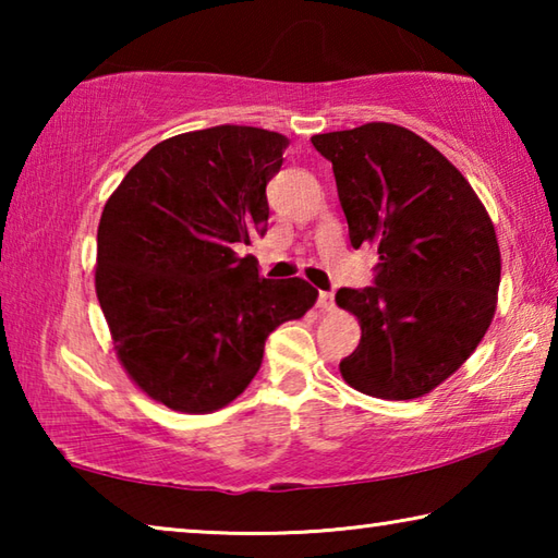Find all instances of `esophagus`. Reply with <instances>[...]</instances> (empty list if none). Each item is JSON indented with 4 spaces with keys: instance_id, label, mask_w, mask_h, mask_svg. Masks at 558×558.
Listing matches in <instances>:
<instances>
[{
    "instance_id": "1",
    "label": "esophagus",
    "mask_w": 558,
    "mask_h": 558,
    "mask_svg": "<svg viewBox=\"0 0 558 558\" xmlns=\"http://www.w3.org/2000/svg\"><path fill=\"white\" fill-rule=\"evenodd\" d=\"M317 307L323 310V313H332V310H335V292H319Z\"/></svg>"
}]
</instances>
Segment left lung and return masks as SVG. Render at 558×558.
I'll list each match as a JSON object with an SVG mask.
<instances>
[{
  "label": "left lung",
  "instance_id": "left-lung-1",
  "mask_svg": "<svg viewBox=\"0 0 558 558\" xmlns=\"http://www.w3.org/2000/svg\"><path fill=\"white\" fill-rule=\"evenodd\" d=\"M313 145L332 162L349 241L379 251L374 286L335 298L362 327L339 372L374 399H418L465 364L493 323L495 226L468 179L401 125L366 122Z\"/></svg>",
  "mask_w": 558,
  "mask_h": 558
}]
</instances>
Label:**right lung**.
Segmentation results:
<instances>
[{
	"mask_svg": "<svg viewBox=\"0 0 558 558\" xmlns=\"http://www.w3.org/2000/svg\"><path fill=\"white\" fill-rule=\"evenodd\" d=\"M286 147L245 125L174 135L102 209L98 302L128 376L167 409H223L258 374L272 329L315 305L310 282L268 280L235 253L268 229L266 186Z\"/></svg>",
	"mask_w": 558,
	"mask_h": 558,
	"instance_id": "add662e5",
	"label": "right lung"
}]
</instances>
